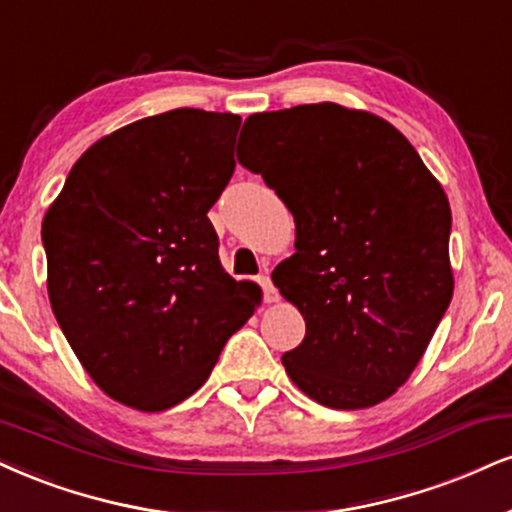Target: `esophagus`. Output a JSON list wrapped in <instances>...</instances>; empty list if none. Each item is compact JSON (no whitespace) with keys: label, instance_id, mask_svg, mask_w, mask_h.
Returning <instances> with one entry per match:
<instances>
[{"label":"esophagus","instance_id":"34e87169","mask_svg":"<svg viewBox=\"0 0 512 512\" xmlns=\"http://www.w3.org/2000/svg\"><path fill=\"white\" fill-rule=\"evenodd\" d=\"M257 281H260V286H262L264 300H267V303H279V291H276V288H274L272 279H269L267 274H262Z\"/></svg>","mask_w":512,"mask_h":512}]
</instances>
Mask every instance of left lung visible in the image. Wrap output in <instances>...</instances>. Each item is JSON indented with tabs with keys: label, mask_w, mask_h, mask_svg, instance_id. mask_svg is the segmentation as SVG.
Wrapping results in <instances>:
<instances>
[{
	"label": "left lung",
	"mask_w": 512,
	"mask_h": 512,
	"mask_svg": "<svg viewBox=\"0 0 512 512\" xmlns=\"http://www.w3.org/2000/svg\"><path fill=\"white\" fill-rule=\"evenodd\" d=\"M238 162L295 219V255L274 269L305 338L288 377L336 410L403 386L453 298L451 205L398 128L334 102L252 114Z\"/></svg>",
	"instance_id": "1"
}]
</instances>
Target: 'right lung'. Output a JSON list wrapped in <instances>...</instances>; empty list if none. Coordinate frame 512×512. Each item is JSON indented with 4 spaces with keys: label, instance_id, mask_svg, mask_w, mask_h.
Returning <instances> with one entry per match:
<instances>
[{
    "label": "right lung",
    "instance_id": "right-lung-1",
    "mask_svg": "<svg viewBox=\"0 0 512 512\" xmlns=\"http://www.w3.org/2000/svg\"><path fill=\"white\" fill-rule=\"evenodd\" d=\"M240 116L171 109L104 135L42 221L47 293L109 398L159 412L205 384L262 291L219 262L209 207L231 181Z\"/></svg>",
    "mask_w": 512,
    "mask_h": 512
}]
</instances>
